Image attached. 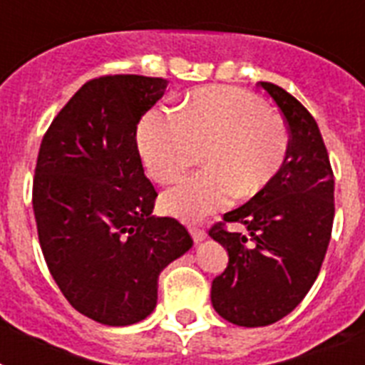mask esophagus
Returning a JSON list of instances; mask_svg holds the SVG:
<instances>
[{"label":"esophagus","instance_id":"1","mask_svg":"<svg viewBox=\"0 0 365 365\" xmlns=\"http://www.w3.org/2000/svg\"><path fill=\"white\" fill-rule=\"evenodd\" d=\"M189 232H191V236H192V240H195V242H202L204 238H206V230L204 229H200V227H189Z\"/></svg>","mask_w":365,"mask_h":365}]
</instances>
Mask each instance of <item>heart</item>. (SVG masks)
I'll list each match as a JSON object with an SVG mask.
<instances>
[{
    "label": "heart",
    "mask_w": 365,
    "mask_h": 365,
    "mask_svg": "<svg viewBox=\"0 0 365 365\" xmlns=\"http://www.w3.org/2000/svg\"><path fill=\"white\" fill-rule=\"evenodd\" d=\"M289 148L285 121L236 88L195 91L182 112L155 108L138 127L142 161L163 185L178 182L204 150L206 168L163 198L168 212L189 221L227 208L236 195H259L283 168Z\"/></svg>",
    "instance_id": "obj_1"
}]
</instances>
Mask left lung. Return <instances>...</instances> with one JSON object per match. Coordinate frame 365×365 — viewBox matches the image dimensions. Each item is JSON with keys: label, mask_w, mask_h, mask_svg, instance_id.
I'll return each instance as SVG.
<instances>
[{"label": "left lung", "mask_w": 365, "mask_h": 365, "mask_svg": "<svg viewBox=\"0 0 365 365\" xmlns=\"http://www.w3.org/2000/svg\"><path fill=\"white\" fill-rule=\"evenodd\" d=\"M290 133L277 176L244 206L225 213L210 236L229 251L212 281V304L238 327H268L294 309L321 272L334 225V173L321 131L300 101L272 82H259ZM244 224L247 235L228 223Z\"/></svg>", "instance_id": "obj_1"}]
</instances>
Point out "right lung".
I'll return each instance as SVG.
<instances>
[{
	"mask_svg": "<svg viewBox=\"0 0 365 365\" xmlns=\"http://www.w3.org/2000/svg\"><path fill=\"white\" fill-rule=\"evenodd\" d=\"M168 82L140 75L88 80L58 112L34 176L38 244L56 285L82 315L108 327L146 319L165 266L192 245L174 217H153L136 125Z\"/></svg>",
	"mask_w": 365,
	"mask_h": 365,
	"instance_id": "right-lung-1",
	"label": "right lung"
}]
</instances>
